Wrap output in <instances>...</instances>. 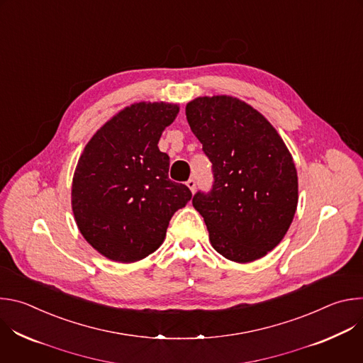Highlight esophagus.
I'll return each instance as SVG.
<instances>
[{"label":"esophagus","mask_w":363,"mask_h":363,"mask_svg":"<svg viewBox=\"0 0 363 363\" xmlns=\"http://www.w3.org/2000/svg\"><path fill=\"white\" fill-rule=\"evenodd\" d=\"M186 186H188V188L191 189V192L194 194V192H195V186H196V182H195L194 179H188V181H186Z\"/></svg>","instance_id":"esophagus-1"}]
</instances>
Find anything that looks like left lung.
Masks as SVG:
<instances>
[{"label": "left lung", "mask_w": 363, "mask_h": 363, "mask_svg": "<svg viewBox=\"0 0 363 363\" xmlns=\"http://www.w3.org/2000/svg\"><path fill=\"white\" fill-rule=\"evenodd\" d=\"M185 113L213 164V189L192 198L211 245L235 263L258 260L283 240L297 208L291 153L272 123L237 97H196Z\"/></svg>", "instance_id": "obj_1"}]
</instances>
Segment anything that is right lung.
I'll return each mask as SVG.
<instances>
[{
    "label": "right lung",
    "instance_id": "add662e5",
    "mask_svg": "<svg viewBox=\"0 0 363 363\" xmlns=\"http://www.w3.org/2000/svg\"><path fill=\"white\" fill-rule=\"evenodd\" d=\"M179 112L165 101L121 111L84 146L72 185V208L84 240L101 255L135 263L157 251L175 211L192 198L169 179L158 142Z\"/></svg>",
    "mask_w": 363,
    "mask_h": 363
}]
</instances>
